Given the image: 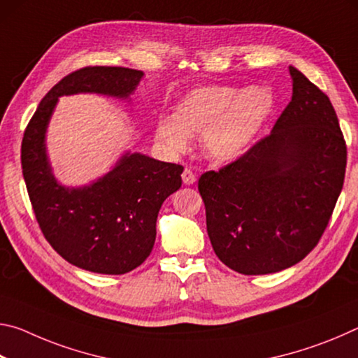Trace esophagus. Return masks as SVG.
<instances>
[{"label":"esophagus","mask_w":358,"mask_h":358,"mask_svg":"<svg viewBox=\"0 0 358 358\" xmlns=\"http://www.w3.org/2000/svg\"><path fill=\"white\" fill-rule=\"evenodd\" d=\"M181 178H183V183L187 186L196 183V173H194L191 169H185L183 173H181Z\"/></svg>","instance_id":"obj_1"}]
</instances>
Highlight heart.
<instances>
[{
	"instance_id": "heart-1",
	"label": "heart",
	"mask_w": 358,
	"mask_h": 358,
	"mask_svg": "<svg viewBox=\"0 0 358 358\" xmlns=\"http://www.w3.org/2000/svg\"><path fill=\"white\" fill-rule=\"evenodd\" d=\"M273 110V96L264 87L237 92L227 85H202L175 104L171 118L156 121L157 141L173 153L183 151L187 136L201 135L205 155L230 161L250 147Z\"/></svg>"
}]
</instances>
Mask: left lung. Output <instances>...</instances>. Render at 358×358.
I'll return each instance as SVG.
<instances>
[{"mask_svg": "<svg viewBox=\"0 0 358 358\" xmlns=\"http://www.w3.org/2000/svg\"><path fill=\"white\" fill-rule=\"evenodd\" d=\"M292 99L273 131L199 178L211 246L241 275L289 268L322 237L341 194L348 147L322 90L290 66Z\"/></svg>", "mask_w": 358, "mask_h": 358, "instance_id": "8db88e82", "label": "left lung"}]
</instances>
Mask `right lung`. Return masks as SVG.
I'll list each match as a JSON object with an SVG mask.
<instances>
[{
	"mask_svg": "<svg viewBox=\"0 0 358 358\" xmlns=\"http://www.w3.org/2000/svg\"><path fill=\"white\" fill-rule=\"evenodd\" d=\"M143 76L121 66H85L64 76L29 120L22 141V172L36 220L59 256L78 268L123 275L150 256L162 202L180 189L183 166L126 155L104 178L66 189L50 172L44 134L59 96L101 93L128 98Z\"/></svg>",
	"mask_w": 358,
	"mask_h": 358,
	"instance_id": "1",
	"label": "right lung"
}]
</instances>
